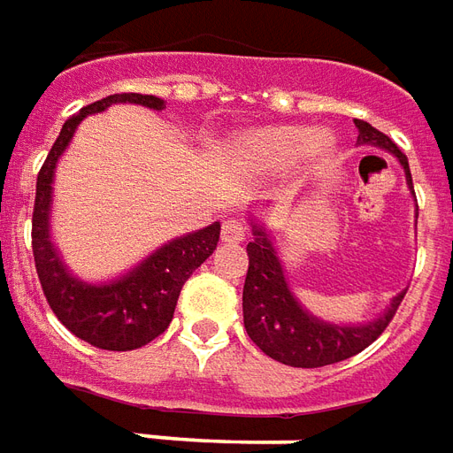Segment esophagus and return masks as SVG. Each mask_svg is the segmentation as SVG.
Returning <instances> with one entry per match:
<instances>
[{"label": "esophagus", "mask_w": 453, "mask_h": 453, "mask_svg": "<svg viewBox=\"0 0 453 453\" xmlns=\"http://www.w3.org/2000/svg\"><path fill=\"white\" fill-rule=\"evenodd\" d=\"M249 234V226L242 219H226L221 224V242L242 243Z\"/></svg>", "instance_id": "obj_1"}]
</instances>
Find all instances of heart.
I'll list each match as a JSON object with an SVG mask.
<instances>
[{"label": "heart", "instance_id": "1", "mask_svg": "<svg viewBox=\"0 0 453 453\" xmlns=\"http://www.w3.org/2000/svg\"><path fill=\"white\" fill-rule=\"evenodd\" d=\"M332 141L319 136L310 127H273L258 131L249 141V156L263 168H288L300 163L304 156H324Z\"/></svg>", "mask_w": 453, "mask_h": 453}]
</instances>
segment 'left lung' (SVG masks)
Listing matches in <instances>:
<instances>
[{"label":"left lung","instance_id":"8db88e82","mask_svg":"<svg viewBox=\"0 0 453 453\" xmlns=\"http://www.w3.org/2000/svg\"><path fill=\"white\" fill-rule=\"evenodd\" d=\"M358 141L390 150L405 168L407 185L412 188L410 163L403 150L388 139L383 131L373 129L368 121L356 119ZM249 273L243 283V326L251 342L263 354L295 368H319L361 354L378 336L386 332L390 319L405 293L393 297V303L378 319L368 324H329L317 319L295 300L288 288L280 258L273 249L268 234L253 221V242L246 246Z\"/></svg>","mask_w":453,"mask_h":453}]
</instances>
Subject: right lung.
I'll list each match as a JSON object with an SVG mask.
<instances>
[{
  "mask_svg": "<svg viewBox=\"0 0 453 453\" xmlns=\"http://www.w3.org/2000/svg\"><path fill=\"white\" fill-rule=\"evenodd\" d=\"M117 102H131V104H141L156 111L165 107V102L153 95L124 92V95H109L99 102H92L67 119L38 173L31 246H34L38 280L58 319L78 339L97 349L131 351V349L146 346L168 329L182 285L190 278L192 271L200 268L217 249L221 226L219 221H214L200 232L173 239L165 246H160L156 253H150L146 261H141L124 278L111 280V283H82L67 271L50 243V226H48L53 170L80 121L88 114L104 111Z\"/></svg>",
  "mask_w": 453,
  "mask_h": 453,
  "instance_id": "add662e5",
  "label": "right lung"
}]
</instances>
